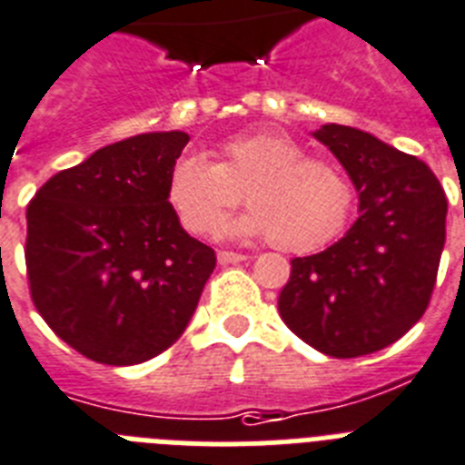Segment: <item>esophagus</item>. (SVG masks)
Returning a JSON list of instances; mask_svg holds the SVG:
<instances>
[{"label":"esophagus","mask_w":465,"mask_h":465,"mask_svg":"<svg viewBox=\"0 0 465 465\" xmlns=\"http://www.w3.org/2000/svg\"><path fill=\"white\" fill-rule=\"evenodd\" d=\"M217 260H220V264H233V262H243L245 255L243 252H233V251H220L217 252Z\"/></svg>","instance_id":"esophagus-1"}]
</instances>
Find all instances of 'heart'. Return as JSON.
Masks as SVG:
<instances>
[{
  "label": "heart",
  "mask_w": 465,
  "mask_h": 465,
  "mask_svg": "<svg viewBox=\"0 0 465 465\" xmlns=\"http://www.w3.org/2000/svg\"><path fill=\"white\" fill-rule=\"evenodd\" d=\"M243 191L251 210L233 232L272 236L288 252L331 243L354 205V189L341 167L312 158L295 139L269 130L226 139L217 163L203 153L179 155L167 177V201L196 236H217Z\"/></svg>",
  "instance_id": "1"
}]
</instances>
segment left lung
Segmentation results:
<instances>
[{
    "label": "left lung",
    "instance_id": "8db88e82",
    "mask_svg": "<svg viewBox=\"0 0 465 465\" xmlns=\"http://www.w3.org/2000/svg\"><path fill=\"white\" fill-rule=\"evenodd\" d=\"M314 136L359 191V220L326 251L291 260L279 314L319 352L361 357L400 341L428 310L447 236V196L423 160L369 132L323 124Z\"/></svg>",
    "mask_w": 465,
    "mask_h": 465
}]
</instances>
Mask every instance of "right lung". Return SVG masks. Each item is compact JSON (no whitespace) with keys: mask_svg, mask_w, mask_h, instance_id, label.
<instances>
[{"mask_svg":"<svg viewBox=\"0 0 465 465\" xmlns=\"http://www.w3.org/2000/svg\"><path fill=\"white\" fill-rule=\"evenodd\" d=\"M186 143L184 132L130 136L54 174L27 203L35 310L92 361L132 366L165 352L213 274L214 251L167 201Z\"/></svg>","mask_w":465,"mask_h":465,"instance_id":"add662e5","label":"right lung"}]
</instances>
